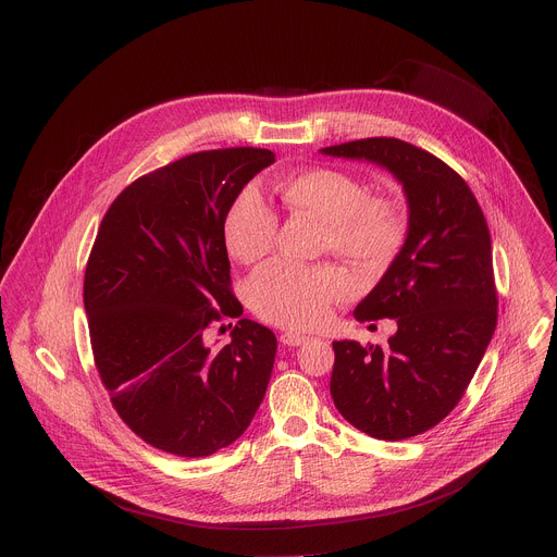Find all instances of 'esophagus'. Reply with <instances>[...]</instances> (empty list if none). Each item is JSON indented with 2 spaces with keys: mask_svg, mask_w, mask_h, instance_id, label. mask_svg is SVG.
<instances>
[{
  "mask_svg": "<svg viewBox=\"0 0 557 557\" xmlns=\"http://www.w3.org/2000/svg\"><path fill=\"white\" fill-rule=\"evenodd\" d=\"M280 341H282L284 345H288V347H299V345L308 343V341H310V336H306V334H297V332H284V334L280 336Z\"/></svg>",
  "mask_w": 557,
  "mask_h": 557,
  "instance_id": "esophagus-1",
  "label": "esophagus"
}]
</instances>
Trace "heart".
<instances>
[{"label":"heart","instance_id":"obj_1","mask_svg":"<svg viewBox=\"0 0 557 557\" xmlns=\"http://www.w3.org/2000/svg\"><path fill=\"white\" fill-rule=\"evenodd\" d=\"M284 203L323 223V249L356 264L387 267L405 245L407 212L385 193H367V185L338 168H310L282 185ZM277 236V216L256 188H245L230 206L223 238L230 256L243 264L264 258ZM354 293L351 277L338 267H299L273 262L260 269L249 286V304L264 321L310 330L321 325L334 304Z\"/></svg>","mask_w":557,"mask_h":557}]
</instances>
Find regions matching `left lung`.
<instances>
[{"label": "left lung", "instance_id": "1", "mask_svg": "<svg viewBox=\"0 0 557 557\" xmlns=\"http://www.w3.org/2000/svg\"><path fill=\"white\" fill-rule=\"evenodd\" d=\"M321 152L389 170L409 206L400 253L354 310L358 321L396 319L398 330L385 349L334 341L330 394L369 437H416L457 407L492 341L498 297L490 230L468 183L409 141L367 137Z\"/></svg>", "mask_w": 557, "mask_h": 557}]
</instances>
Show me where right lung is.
Returning <instances> with one entry per match:
<instances>
[{"instance_id":"1","label":"right lung","mask_w":557,"mask_h":557,"mask_svg":"<svg viewBox=\"0 0 557 557\" xmlns=\"http://www.w3.org/2000/svg\"><path fill=\"white\" fill-rule=\"evenodd\" d=\"M273 161L249 146L181 157L133 181L100 223L83 286L94 360L124 424L163 453L234 444L267 394L275 334L240 319L214 349L206 332L243 314L223 221Z\"/></svg>"}]
</instances>
